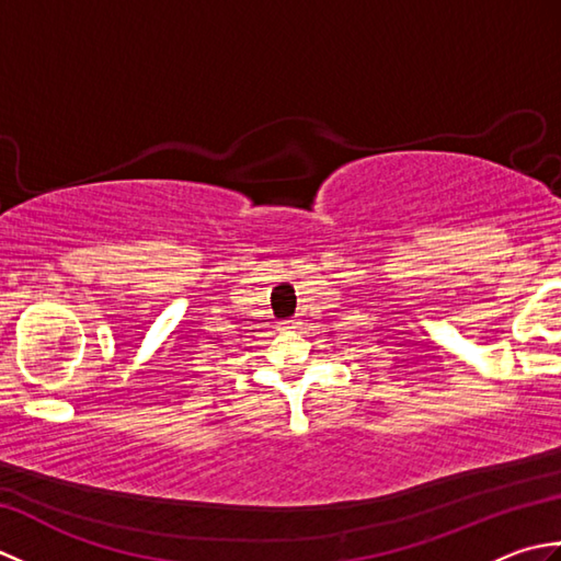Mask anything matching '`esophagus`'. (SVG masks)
Instances as JSON below:
<instances>
[{
	"instance_id": "esophagus-1",
	"label": "esophagus",
	"mask_w": 561,
	"mask_h": 561,
	"mask_svg": "<svg viewBox=\"0 0 561 561\" xmlns=\"http://www.w3.org/2000/svg\"><path fill=\"white\" fill-rule=\"evenodd\" d=\"M299 325H301L299 320H287V323H284V328H287V330H296Z\"/></svg>"
}]
</instances>
